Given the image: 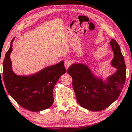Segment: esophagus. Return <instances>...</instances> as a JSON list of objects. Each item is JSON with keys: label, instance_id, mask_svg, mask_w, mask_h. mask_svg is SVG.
Wrapping results in <instances>:
<instances>
[{"label": "esophagus", "instance_id": "34e87169", "mask_svg": "<svg viewBox=\"0 0 132 132\" xmlns=\"http://www.w3.org/2000/svg\"><path fill=\"white\" fill-rule=\"evenodd\" d=\"M71 64H72V61L71 60L67 59L64 61V66L66 69H68V68L70 67V66H71Z\"/></svg>", "mask_w": 132, "mask_h": 132}]
</instances>
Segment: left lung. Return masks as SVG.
Listing matches in <instances>:
<instances>
[{"instance_id": "8db88e82", "label": "left lung", "mask_w": 132, "mask_h": 132, "mask_svg": "<svg viewBox=\"0 0 132 132\" xmlns=\"http://www.w3.org/2000/svg\"><path fill=\"white\" fill-rule=\"evenodd\" d=\"M110 44L114 53L111 65L116 71L106 80L95 76L87 65L83 63H74L67 71L72 78L77 101L88 110L99 111L108 107L119 97L124 87L126 78L124 56L114 39Z\"/></svg>"}]
</instances>
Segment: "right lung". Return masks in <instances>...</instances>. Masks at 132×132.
Segmentation results:
<instances>
[{
  "instance_id": "1",
  "label": "right lung",
  "mask_w": 132,
  "mask_h": 132,
  "mask_svg": "<svg viewBox=\"0 0 132 132\" xmlns=\"http://www.w3.org/2000/svg\"><path fill=\"white\" fill-rule=\"evenodd\" d=\"M14 39L11 41L3 63L2 79L6 91L25 109L40 111L49 108L54 103V86L60 76L66 73L64 62L61 61L30 76L16 75L12 69L10 60ZM2 80L1 76L2 83Z\"/></svg>"
}]
</instances>
